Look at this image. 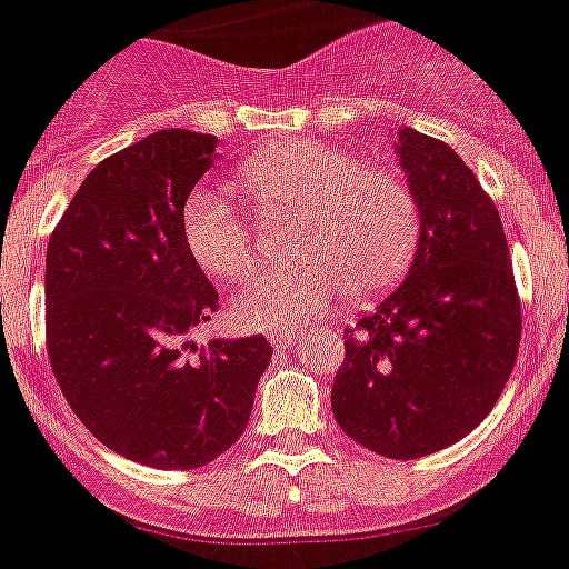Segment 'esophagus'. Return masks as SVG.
Listing matches in <instances>:
<instances>
[{
  "instance_id": "1",
  "label": "esophagus",
  "mask_w": 569,
  "mask_h": 569,
  "mask_svg": "<svg viewBox=\"0 0 569 569\" xmlns=\"http://www.w3.org/2000/svg\"><path fill=\"white\" fill-rule=\"evenodd\" d=\"M269 342H272L274 348H291V345L297 342V337L291 331H272L269 333Z\"/></svg>"
}]
</instances>
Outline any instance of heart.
Returning <instances> with one entry per match:
<instances>
[{"mask_svg":"<svg viewBox=\"0 0 569 569\" xmlns=\"http://www.w3.org/2000/svg\"><path fill=\"white\" fill-rule=\"evenodd\" d=\"M236 184L263 219H300L295 269L249 280L232 302L243 328L315 320L342 286L362 297L405 272L418 241V201L398 173L328 142H274L238 168ZM190 258L219 280H241L258 263V236L238 207L199 188L182 207Z\"/></svg>","mask_w":569,"mask_h":569,"instance_id":"1","label":"heart"}]
</instances>
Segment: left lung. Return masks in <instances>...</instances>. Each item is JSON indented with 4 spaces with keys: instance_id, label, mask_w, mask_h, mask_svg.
I'll use <instances>...</instances> for the list:
<instances>
[{
    "instance_id": "left-lung-1",
    "label": "left lung",
    "mask_w": 569,
    "mask_h": 569,
    "mask_svg": "<svg viewBox=\"0 0 569 569\" xmlns=\"http://www.w3.org/2000/svg\"><path fill=\"white\" fill-rule=\"evenodd\" d=\"M396 148L421 236L401 286L345 331L331 407L365 449L416 460L458 443L497 405L522 309L500 212L469 164L416 129L398 131Z\"/></svg>"
}]
</instances>
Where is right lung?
I'll list each match as a JSON object with an SVG mask.
<instances>
[{
  "label": "right lung",
  "instance_id": "right-lung-1",
  "mask_svg": "<svg viewBox=\"0 0 569 569\" xmlns=\"http://www.w3.org/2000/svg\"><path fill=\"white\" fill-rule=\"evenodd\" d=\"M216 137L168 129L94 164L47 243V353L67 405L111 452L199 469L249 421L272 345L188 342L219 309L182 238Z\"/></svg>",
  "mask_w": 569,
  "mask_h": 569
}]
</instances>
